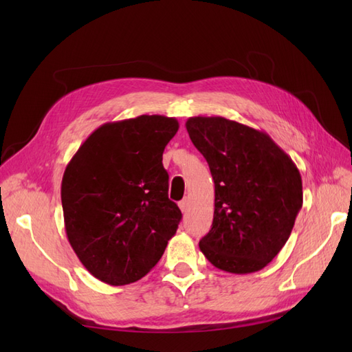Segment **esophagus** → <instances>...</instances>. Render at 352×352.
<instances>
[{"label":"esophagus","instance_id":"34e87169","mask_svg":"<svg viewBox=\"0 0 352 352\" xmlns=\"http://www.w3.org/2000/svg\"><path fill=\"white\" fill-rule=\"evenodd\" d=\"M179 207H180V210H182V212H186L188 208H189V199L184 198L182 201L179 202Z\"/></svg>","mask_w":352,"mask_h":352}]
</instances>
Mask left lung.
<instances>
[{
    "label": "left lung",
    "mask_w": 352,
    "mask_h": 352,
    "mask_svg": "<svg viewBox=\"0 0 352 352\" xmlns=\"http://www.w3.org/2000/svg\"><path fill=\"white\" fill-rule=\"evenodd\" d=\"M186 131L214 180V217L201 252L229 273L261 270L302 207L300 170L267 133L225 117H190Z\"/></svg>",
    "instance_id": "obj_1"
}]
</instances>
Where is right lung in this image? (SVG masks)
Masks as SVG:
<instances>
[{"label": "right lung", "mask_w": 352, "mask_h": 352, "mask_svg": "<svg viewBox=\"0 0 352 352\" xmlns=\"http://www.w3.org/2000/svg\"><path fill=\"white\" fill-rule=\"evenodd\" d=\"M173 117L140 116L100 126L67 164L61 204L67 239L94 278L133 283L162 258L182 212L168 199L163 151Z\"/></svg>", "instance_id": "add662e5"}]
</instances>
